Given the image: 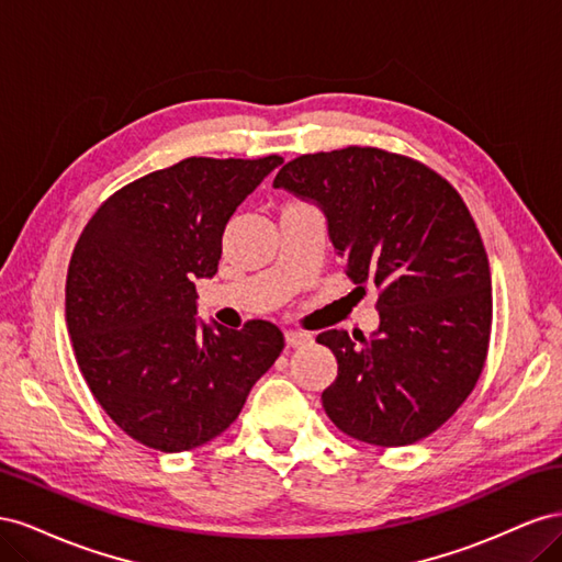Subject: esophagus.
I'll return each instance as SVG.
<instances>
[{
  "label": "esophagus",
  "instance_id": "esophagus-1",
  "mask_svg": "<svg viewBox=\"0 0 562 562\" xmlns=\"http://www.w3.org/2000/svg\"><path fill=\"white\" fill-rule=\"evenodd\" d=\"M310 339H312V335H307V333L285 330V345H288V347H302V345H307Z\"/></svg>",
  "mask_w": 562,
  "mask_h": 562
}]
</instances>
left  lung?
Segmentation results:
<instances>
[{"mask_svg": "<svg viewBox=\"0 0 562 562\" xmlns=\"http://www.w3.org/2000/svg\"><path fill=\"white\" fill-rule=\"evenodd\" d=\"M274 187L314 203L347 277L380 291L370 337H316L337 359L326 415L370 446L417 443L467 401L487 356L492 279L464 201L431 168L375 147L297 157Z\"/></svg>", "mask_w": 562, "mask_h": 562, "instance_id": "obj_1", "label": "left lung"}]
</instances>
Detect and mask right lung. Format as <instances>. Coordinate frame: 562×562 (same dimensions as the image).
<instances>
[{"label":"right lung","instance_id":"add662e5","mask_svg":"<svg viewBox=\"0 0 562 562\" xmlns=\"http://www.w3.org/2000/svg\"><path fill=\"white\" fill-rule=\"evenodd\" d=\"M283 159L190 157L122 187L75 246L65 321L103 411L138 443L184 452L239 417L274 366L283 333L201 321L196 279H213L234 211Z\"/></svg>","mask_w":562,"mask_h":562}]
</instances>
